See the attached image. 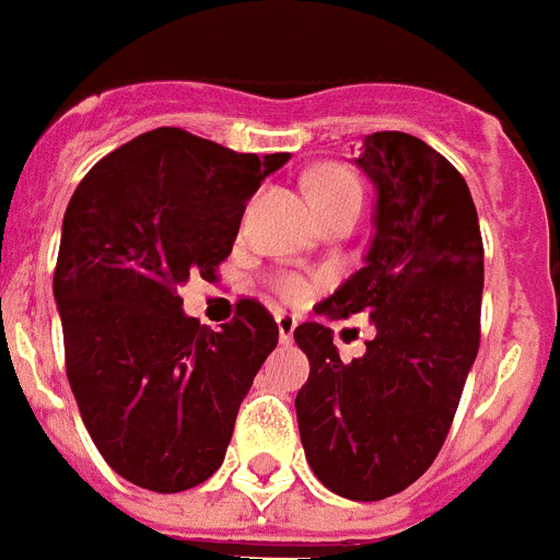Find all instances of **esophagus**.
<instances>
[{
	"instance_id": "obj_1",
	"label": "esophagus",
	"mask_w": 560,
	"mask_h": 560,
	"mask_svg": "<svg viewBox=\"0 0 560 560\" xmlns=\"http://www.w3.org/2000/svg\"><path fill=\"white\" fill-rule=\"evenodd\" d=\"M276 322H279L281 342L284 345L293 342V330H295V325H299V322H295V316H290V313H279V316H276Z\"/></svg>"
}]
</instances>
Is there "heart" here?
<instances>
[{"label": "heart", "instance_id": "obj_1", "mask_svg": "<svg viewBox=\"0 0 560 560\" xmlns=\"http://www.w3.org/2000/svg\"><path fill=\"white\" fill-rule=\"evenodd\" d=\"M307 189H311L313 207L319 209V215L330 212L345 203H362V186L351 170H345L339 163H322L307 177ZM276 290L281 299L288 302H302L311 295V281L299 276V272H281L276 279Z\"/></svg>", "mask_w": 560, "mask_h": 560}]
</instances>
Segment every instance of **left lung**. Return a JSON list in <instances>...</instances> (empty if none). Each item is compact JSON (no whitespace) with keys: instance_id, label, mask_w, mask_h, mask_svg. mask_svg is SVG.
I'll list each match as a JSON object with an SVG mask.
<instances>
[{"instance_id":"1","label":"left lung","mask_w":560,"mask_h":560,"mask_svg":"<svg viewBox=\"0 0 560 560\" xmlns=\"http://www.w3.org/2000/svg\"><path fill=\"white\" fill-rule=\"evenodd\" d=\"M357 163L376 186V233L322 311L368 313L376 336L342 362L330 327H295L311 359L295 413L313 475L342 498L383 501L425 475L452 429L480 348L483 238L463 175L420 138L374 131Z\"/></svg>"}]
</instances>
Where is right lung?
<instances>
[{
  "label": "right lung",
  "mask_w": 560,
  "mask_h": 560,
  "mask_svg": "<svg viewBox=\"0 0 560 560\" xmlns=\"http://www.w3.org/2000/svg\"><path fill=\"white\" fill-rule=\"evenodd\" d=\"M288 161L161 126L94 163L68 201L54 270L66 374L97 452L129 483L184 492L224 463L279 325L238 299L215 334L184 316L177 288L218 279L247 201Z\"/></svg>",
  "instance_id": "add662e5"
}]
</instances>
